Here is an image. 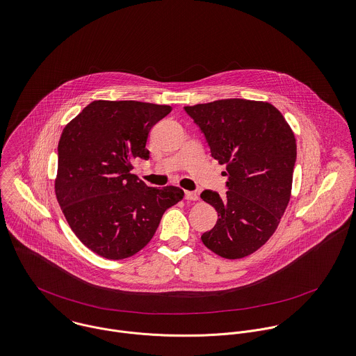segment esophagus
I'll use <instances>...</instances> for the list:
<instances>
[{"instance_id":"obj_1","label":"esophagus","mask_w":356,"mask_h":356,"mask_svg":"<svg viewBox=\"0 0 356 356\" xmlns=\"http://www.w3.org/2000/svg\"><path fill=\"white\" fill-rule=\"evenodd\" d=\"M184 198H186L187 201H198V200H200L198 194L194 193V191H186V193H184Z\"/></svg>"}]
</instances>
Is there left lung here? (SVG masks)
<instances>
[{
  "label": "left lung",
  "instance_id": "left-lung-1",
  "mask_svg": "<svg viewBox=\"0 0 356 356\" xmlns=\"http://www.w3.org/2000/svg\"><path fill=\"white\" fill-rule=\"evenodd\" d=\"M184 110L228 175L222 198L211 190L201 194L218 213L216 225L201 239L224 259L246 257L271 238L290 201L294 134L281 111L267 102L222 99Z\"/></svg>",
  "mask_w": 356,
  "mask_h": 356
}]
</instances>
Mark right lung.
I'll use <instances>...</instances> for the list:
<instances>
[{
	"mask_svg": "<svg viewBox=\"0 0 356 356\" xmlns=\"http://www.w3.org/2000/svg\"><path fill=\"white\" fill-rule=\"evenodd\" d=\"M170 106L95 100L62 132L55 194L72 232L96 254L122 260L154 236L162 214L184 197L179 187L154 188L131 173L148 159V132Z\"/></svg>",
	"mask_w": 356,
	"mask_h": 356,
	"instance_id": "add662e5",
	"label": "right lung"
}]
</instances>
